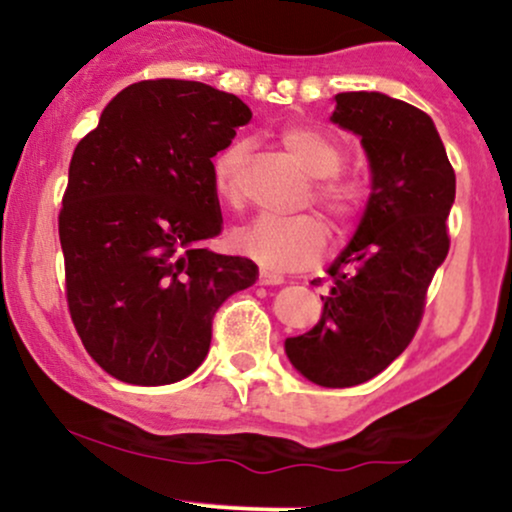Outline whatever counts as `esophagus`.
<instances>
[{"label":"esophagus","mask_w":512,"mask_h":512,"mask_svg":"<svg viewBox=\"0 0 512 512\" xmlns=\"http://www.w3.org/2000/svg\"><path fill=\"white\" fill-rule=\"evenodd\" d=\"M284 274L281 272H274V269H267V267H262L260 269V284L262 286H279V284H284Z\"/></svg>","instance_id":"1"}]
</instances>
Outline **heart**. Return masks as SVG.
I'll return each instance as SVG.
<instances>
[{"instance_id":"obj_1","label":"heart","mask_w":512,"mask_h":512,"mask_svg":"<svg viewBox=\"0 0 512 512\" xmlns=\"http://www.w3.org/2000/svg\"><path fill=\"white\" fill-rule=\"evenodd\" d=\"M276 142L303 173H308L310 192L305 202L325 211L337 226H351L361 219L368 204V182L356 170L342 168L344 149L330 134L315 127L291 125L276 134ZM245 156L243 142L228 144L211 161V187L219 202L236 209L245 197ZM233 248L267 267L298 269L320 260L330 248V231L313 214L296 219H255L231 233Z\"/></svg>"}]
</instances>
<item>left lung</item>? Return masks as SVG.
Wrapping results in <instances>:
<instances>
[{"instance_id":"left-lung-1","label":"left lung","mask_w":512,"mask_h":512,"mask_svg":"<svg viewBox=\"0 0 512 512\" xmlns=\"http://www.w3.org/2000/svg\"><path fill=\"white\" fill-rule=\"evenodd\" d=\"M334 101L332 120L361 137L373 192L330 267L320 322L286 339V356L310 383L354 387L383 373L419 330L428 286L450 250L455 170L424 110L375 91Z\"/></svg>"}]
</instances>
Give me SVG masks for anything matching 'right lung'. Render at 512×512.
Listing matches in <instances>:
<instances>
[{"mask_svg": "<svg viewBox=\"0 0 512 512\" xmlns=\"http://www.w3.org/2000/svg\"><path fill=\"white\" fill-rule=\"evenodd\" d=\"M252 120L233 93L149 79L105 105L76 144L60 209L64 296L105 373L132 385L187 378L207 356L216 310L257 279L216 255L211 158Z\"/></svg>", "mask_w": 512, "mask_h": 512, "instance_id": "obj_1", "label": "right lung"}]
</instances>
